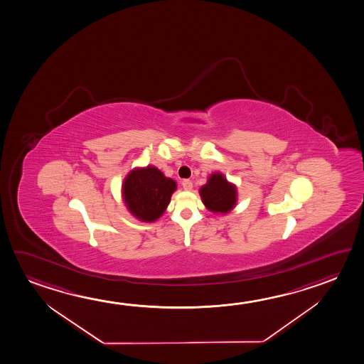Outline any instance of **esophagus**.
<instances>
[{
	"mask_svg": "<svg viewBox=\"0 0 364 364\" xmlns=\"http://www.w3.org/2000/svg\"><path fill=\"white\" fill-rule=\"evenodd\" d=\"M182 187L185 188L186 191H191L193 185H192V182L190 179H183V181H182Z\"/></svg>",
	"mask_w": 364,
	"mask_h": 364,
	"instance_id": "34e87169",
	"label": "esophagus"
}]
</instances>
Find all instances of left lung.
<instances>
[{"label": "left lung", "mask_w": 364, "mask_h": 364, "mask_svg": "<svg viewBox=\"0 0 364 364\" xmlns=\"http://www.w3.org/2000/svg\"><path fill=\"white\" fill-rule=\"evenodd\" d=\"M200 196L210 211L227 214L237 203V188L233 183H229L222 173H213L208 183L200 188Z\"/></svg>", "instance_id": "obj_1"}]
</instances>
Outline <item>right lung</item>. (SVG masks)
Wrapping results in <instances>:
<instances>
[{
  "mask_svg": "<svg viewBox=\"0 0 364 364\" xmlns=\"http://www.w3.org/2000/svg\"><path fill=\"white\" fill-rule=\"evenodd\" d=\"M177 185L155 166L136 168L127 174L122 196L129 213L141 222H155L166 211Z\"/></svg>",
  "mask_w": 364,
  "mask_h": 364,
  "instance_id": "obj_1",
  "label": "right lung"
}]
</instances>
